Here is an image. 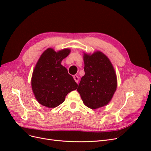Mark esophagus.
Returning <instances> with one entry per match:
<instances>
[{
	"label": "esophagus",
	"instance_id": "1",
	"mask_svg": "<svg viewBox=\"0 0 151 151\" xmlns=\"http://www.w3.org/2000/svg\"><path fill=\"white\" fill-rule=\"evenodd\" d=\"M74 77V79L75 80V81L76 82V83H78V82H79V77L77 76H74V77Z\"/></svg>",
	"mask_w": 151,
	"mask_h": 151
}]
</instances>
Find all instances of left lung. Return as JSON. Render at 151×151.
<instances>
[{"mask_svg":"<svg viewBox=\"0 0 151 151\" xmlns=\"http://www.w3.org/2000/svg\"><path fill=\"white\" fill-rule=\"evenodd\" d=\"M85 75L82 77L77 91L84 104L95 109L106 106L117 88V78L111 62L100 51L84 53Z\"/></svg>","mask_w":151,"mask_h":151,"instance_id":"1","label":"left lung"}]
</instances>
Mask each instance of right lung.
Wrapping results in <instances>:
<instances>
[{"mask_svg": "<svg viewBox=\"0 0 151 151\" xmlns=\"http://www.w3.org/2000/svg\"><path fill=\"white\" fill-rule=\"evenodd\" d=\"M70 53L69 48L55 52L47 49L36 63L31 77V88L38 102L55 108L65 101L68 93L77 88L74 78L61 62Z\"/></svg>", "mask_w": 151, "mask_h": 151, "instance_id": "obj_1", "label": "right lung"}]
</instances>
